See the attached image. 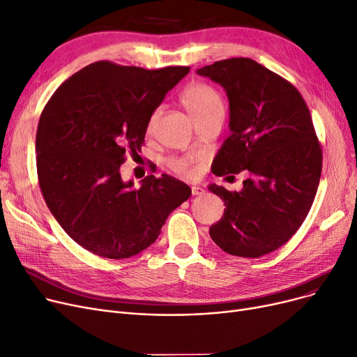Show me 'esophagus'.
<instances>
[{"mask_svg":"<svg viewBox=\"0 0 357 357\" xmlns=\"http://www.w3.org/2000/svg\"><path fill=\"white\" fill-rule=\"evenodd\" d=\"M204 193H205V190L202 188H197V186L192 188V195L193 196H199V195H204Z\"/></svg>","mask_w":357,"mask_h":357,"instance_id":"1","label":"esophagus"}]
</instances>
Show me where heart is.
<instances>
[{"label":"heart","instance_id":"obj_1","mask_svg":"<svg viewBox=\"0 0 357 357\" xmlns=\"http://www.w3.org/2000/svg\"><path fill=\"white\" fill-rule=\"evenodd\" d=\"M181 104L190 114L196 124H201L212 117L224 116V101L221 93L205 82H193L181 93ZM162 109L156 108L148 119L146 130L152 133L161 119ZM168 168L181 177L193 176V165L190 160L183 156H173L167 161Z\"/></svg>","mask_w":357,"mask_h":357}]
</instances>
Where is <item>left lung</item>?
Listing matches in <instances>:
<instances>
[{"mask_svg":"<svg viewBox=\"0 0 357 357\" xmlns=\"http://www.w3.org/2000/svg\"><path fill=\"white\" fill-rule=\"evenodd\" d=\"M197 75L220 83L230 101L231 135L212 173L249 171L241 192L209 186L227 206L211 238L230 255L261 258L296 234L315 199L322 148L310 111L293 83L250 59L215 61Z\"/></svg>","mask_w":357,"mask_h":357,"instance_id":"left-lung-1","label":"left lung"}]
</instances>
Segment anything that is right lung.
<instances>
[{
	"mask_svg": "<svg viewBox=\"0 0 357 357\" xmlns=\"http://www.w3.org/2000/svg\"><path fill=\"white\" fill-rule=\"evenodd\" d=\"M189 70L96 61L68 77L44 107L36 132L39 188L83 249L130 258L158 238L169 212L190 197L186 183L167 174L146 176L140 188L120 174L127 153L144 146L149 116Z\"/></svg>",
	"mask_w": 357,
	"mask_h": 357,
	"instance_id": "obj_1",
	"label": "right lung"
}]
</instances>
